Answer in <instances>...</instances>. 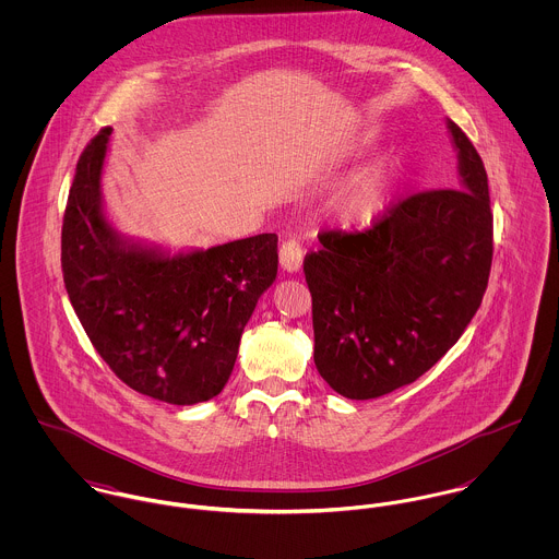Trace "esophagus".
Masks as SVG:
<instances>
[{"instance_id":"34e87169","label":"esophagus","mask_w":559,"mask_h":559,"mask_svg":"<svg viewBox=\"0 0 559 559\" xmlns=\"http://www.w3.org/2000/svg\"><path fill=\"white\" fill-rule=\"evenodd\" d=\"M304 264V247L299 245V240H286L280 247V266L286 273H297Z\"/></svg>"}]
</instances>
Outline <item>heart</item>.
<instances>
[{"label": "heart", "mask_w": 559, "mask_h": 559, "mask_svg": "<svg viewBox=\"0 0 559 559\" xmlns=\"http://www.w3.org/2000/svg\"><path fill=\"white\" fill-rule=\"evenodd\" d=\"M400 163L385 157L357 171L342 191L340 211L350 226H372L390 206L399 182Z\"/></svg>", "instance_id": "obj_1"}]
</instances>
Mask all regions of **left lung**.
Here are the masks:
<instances>
[{
	"mask_svg": "<svg viewBox=\"0 0 559 559\" xmlns=\"http://www.w3.org/2000/svg\"><path fill=\"white\" fill-rule=\"evenodd\" d=\"M456 189L413 193L366 233H324L304 262L314 364L333 392L381 399L417 381L478 312L492 260L488 178L448 118Z\"/></svg>",
	"mask_w": 559,
	"mask_h": 559,
	"instance_id": "obj_1",
	"label": "left lung"
}]
</instances>
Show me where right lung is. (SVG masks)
I'll use <instances>...</instances> for the list:
<instances>
[{
    "instance_id": "obj_1",
    "label": "right lung",
    "mask_w": 559,
    "mask_h": 559,
    "mask_svg": "<svg viewBox=\"0 0 559 559\" xmlns=\"http://www.w3.org/2000/svg\"><path fill=\"white\" fill-rule=\"evenodd\" d=\"M114 129L83 151L62 226V271L75 314L131 390L167 404L215 399L240 335L277 277V235L171 251L122 235L103 200Z\"/></svg>"
}]
</instances>
